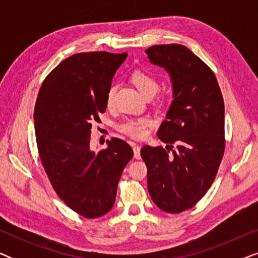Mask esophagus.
Here are the masks:
<instances>
[{
	"label": "esophagus",
	"instance_id": "obj_1",
	"mask_svg": "<svg viewBox=\"0 0 258 258\" xmlns=\"http://www.w3.org/2000/svg\"><path fill=\"white\" fill-rule=\"evenodd\" d=\"M132 146H133V149H134V157H135L136 160H140V157H141V155H140L141 148H140V146L135 142H132Z\"/></svg>",
	"mask_w": 258,
	"mask_h": 258
}]
</instances>
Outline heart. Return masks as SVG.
Masks as SVG:
<instances>
[{"instance_id":"1","label":"heart","mask_w":258,"mask_h":258,"mask_svg":"<svg viewBox=\"0 0 258 258\" xmlns=\"http://www.w3.org/2000/svg\"><path fill=\"white\" fill-rule=\"evenodd\" d=\"M130 81L135 86L141 94L146 97H153L155 94L160 90V81L154 74L144 69H136L134 70L132 75H130ZM115 94H116V86L111 84L108 88L107 93H105V104L107 107H111L115 101ZM168 103V97L164 95H160L155 98L154 104L158 108H163L165 104ZM151 124V119L147 116H142V117H128L124 118L122 122H119L117 126V130L125 134L130 137H142L146 133L147 126Z\"/></svg>"}]
</instances>
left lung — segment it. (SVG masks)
<instances>
[{
    "instance_id": "8db88e82",
    "label": "left lung",
    "mask_w": 258,
    "mask_h": 258,
    "mask_svg": "<svg viewBox=\"0 0 258 258\" xmlns=\"http://www.w3.org/2000/svg\"><path fill=\"white\" fill-rule=\"evenodd\" d=\"M146 54L170 73L174 88L157 132L168 146L141 149L148 190L161 210L179 214L206 195L217 175L225 149L224 101L213 70L184 45H153Z\"/></svg>"
}]
</instances>
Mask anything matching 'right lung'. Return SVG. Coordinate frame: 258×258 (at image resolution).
<instances>
[{"mask_svg":"<svg viewBox=\"0 0 258 258\" xmlns=\"http://www.w3.org/2000/svg\"><path fill=\"white\" fill-rule=\"evenodd\" d=\"M128 54L80 52L55 67L38 91L34 110L38 156L52 189L81 216L111 210L117 184L134 151L111 139L107 149H90L91 124L107 109L105 93Z\"/></svg>","mask_w":258,"mask_h":258,"instance_id":"1","label":"right lung"}]
</instances>
